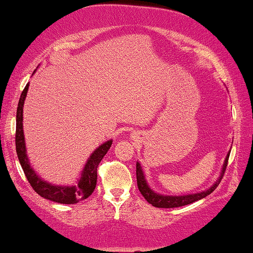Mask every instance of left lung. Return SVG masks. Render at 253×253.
<instances>
[{"mask_svg":"<svg viewBox=\"0 0 253 253\" xmlns=\"http://www.w3.org/2000/svg\"><path fill=\"white\" fill-rule=\"evenodd\" d=\"M228 159H229V153L225 160L224 167H222L220 178L218 179V181L215 182L212 187H210L208 190H204V192L193 194V195H184V196H167V195H160V194H156L155 192H153V190L148 187L147 182L145 180V175L142 173L140 164L137 163V170H135V173H137L138 188L140 190L141 195L144 196L146 201H147L148 203H151L153 207L169 209V208H178V207L187 206V204L196 202V201L208 196L209 194H211L215 188L218 187V185L220 184V180L222 179V175H224L226 171L227 164H228Z\"/></svg>","mask_w":253,"mask_h":253,"instance_id":"8db88e82","label":"left lung"}]
</instances>
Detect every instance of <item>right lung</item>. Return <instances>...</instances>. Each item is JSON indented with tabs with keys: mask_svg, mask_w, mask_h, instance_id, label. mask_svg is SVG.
Here are the masks:
<instances>
[{
	"mask_svg": "<svg viewBox=\"0 0 253 253\" xmlns=\"http://www.w3.org/2000/svg\"><path fill=\"white\" fill-rule=\"evenodd\" d=\"M28 86L29 84H26L23 92H21L19 102H18L16 118V151L29 185L40 196L44 197L46 200L53 201V202L61 204H75L80 201H84L93 193L94 188H96L98 166H99L101 160L104 159L106 153L108 152V149L111 148L112 140H108L105 144H102L99 146V148H97L91 154L90 159L87 160L85 167H84L82 177L80 178L78 186L64 187V186L50 185L46 181H43L41 178L36 175L34 170L29 166L26 147H25L23 132V106L27 94Z\"/></svg>",
	"mask_w": 253,
	"mask_h": 253,
	"instance_id": "add662e5",
	"label": "right lung"
}]
</instances>
